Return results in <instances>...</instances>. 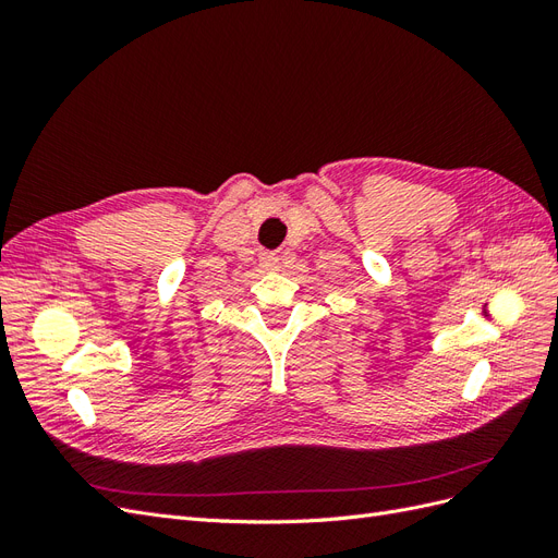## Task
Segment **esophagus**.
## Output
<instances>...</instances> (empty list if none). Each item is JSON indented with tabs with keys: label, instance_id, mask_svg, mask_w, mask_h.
<instances>
[{
	"label": "esophagus",
	"instance_id": "esophagus-1",
	"mask_svg": "<svg viewBox=\"0 0 558 558\" xmlns=\"http://www.w3.org/2000/svg\"><path fill=\"white\" fill-rule=\"evenodd\" d=\"M260 265H263V269H269V272H272V269L279 267V256L277 253L265 251V253H260Z\"/></svg>",
	"mask_w": 558,
	"mask_h": 558
}]
</instances>
